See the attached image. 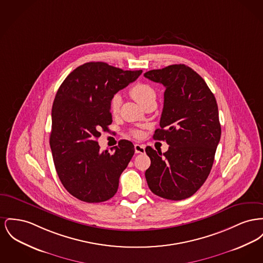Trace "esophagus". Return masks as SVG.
<instances>
[{
  "label": "esophagus",
  "instance_id": "34e87169",
  "mask_svg": "<svg viewBox=\"0 0 263 263\" xmlns=\"http://www.w3.org/2000/svg\"><path fill=\"white\" fill-rule=\"evenodd\" d=\"M134 148H135V152L137 154H144L145 153V145H143V144H135Z\"/></svg>",
  "mask_w": 263,
  "mask_h": 263
}]
</instances>
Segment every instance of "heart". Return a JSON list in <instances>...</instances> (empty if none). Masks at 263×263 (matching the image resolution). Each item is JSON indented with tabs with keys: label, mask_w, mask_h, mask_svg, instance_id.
<instances>
[{
	"label": "heart",
	"mask_w": 263,
	"mask_h": 263,
	"mask_svg": "<svg viewBox=\"0 0 263 263\" xmlns=\"http://www.w3.org/2000/svg\"><path fill=\"white\" fill-rule=\"evenodd\" d=\"M129 93L131 95V97L137 102L139 103L140 105L143 107L147 102H149L150 100L155 99L156 97V93H155L154 89L146 84V83H142V82H138L136 84H134L130 90ZM122 104V99L119 95H114L111 100H110V112L115 115L119 112V109L121 107ZM133 135L135 137H140L141 136V132L140 131H135L133 133Z\"/></svg>",
	"instance_id": "1"
}]
</instances>
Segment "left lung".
<instances>
[{"instance_id":"1","label":"left lung","mask_w":263,"mask_h":263,"mask_svg":"<svg viewBox=\"0 0 263 263\" xmlns=\"http://www.w3.org/2000/svg\"><path fill=\"white\" fill-rule=\"evenodd\" d=\"M144 77L166 88L160 128L153 138L169 145L163 156L146 147L151 165L145 177L155 195L185 200L205 182L214 164L221 134L216 97L201 76L185 64L153 69Z\"/></svg>"}]
</instances>
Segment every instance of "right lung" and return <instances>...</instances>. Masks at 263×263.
I'll use <instances>...</instances> for the list:
<instances>
[{"instance_id":"obj_1","label":"right lung","mask_w":263,"mask_h":263,"mask_svg":"<svg viewBox=\"0 0 263 263\" xmlns=\"http://www.w3.org/2000/svg\"><path fill=\"white\" fill-rule=\"evenodd\" d=\"M142 70H123L105 62H87L63 80L51 110L49 144L65 190L80 201L101 202L117 192L119 178L135 149L132 142L100 152V131L112 123L110 100L135 81Z\"/></svg>"}]
</instances>
